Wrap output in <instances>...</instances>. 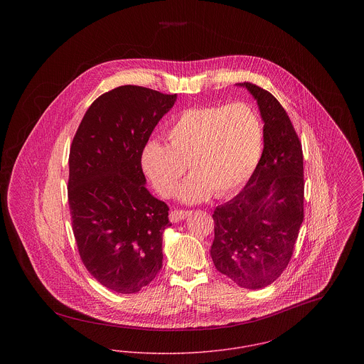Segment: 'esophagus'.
<instances>
[{"mask_svg":"<svg viewBox=\"0 0 364 364\" xmlns=\"http://www.w3.org/2000/svg\"><path fill=\"white\" fill-rule=\"evenodd\" d=\"M191 213L188 210H172L169 214V220L172 223H180L183 220H186Z\"/></svg>","mask_w":364,"mask_h":364,"instance_id":"34e87169","label":"esophagus"}]
</instances>
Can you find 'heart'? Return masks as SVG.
<instances>
[{
    "label": "heart",
    "instance_id": "obj_1",
    "mask_svg": "<svg viewBox=\"0 0 364 364\" xmlns=\"http://www.w3.org/2000/svg\"><path fill=\"white\" fill-rule=\"evenodd\" d=\"M168 144L146 143L141 166L156 191L183 202H200L210 193L223 199L242 188L259 164L263 125L257 109L245 102L210 105L183 112L166 131Z\"/></svg>",
    "mask_w": 364,
    "mask_h": 364
}]
</instances>
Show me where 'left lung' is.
<instances>
[{
  "instance_id": "1",
  "label": "left lung",
  "mask_w": 364,
  "mask_h": 364,
  "mask_svg": "<svg viewBox=\"0 0 364 364\" xmlns=\"http://www.w3.org/2000/svg\"><path fill=\"white\" fill-rule=\"evenodd\" d=\"M259 107L263 151L248 183L214 210L215 269L247 289L274 282L287 269L303 223L304 177L301 143L285 109L266 90L237 83Z\"/></svg>"
}]
</instances>
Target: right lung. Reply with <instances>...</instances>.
Here are the masks:
<instances>
[{"label": "right lung", "instance_id": "1", "mask_svg": "<svg viewBox=\"0 0 364 364\" xmlns=\"http://www.w3.org/2000/svg\"><path fill=\"white\" fill-rule=\"evenodd\" d=\"M177 94L122 86L87 109L70 153L72 229L90 274L117 294H136L162 267L165 202L146 188L141 151Z\"/></svg>", "mask_w": 364, "mask_h": 364}]
</instances>
